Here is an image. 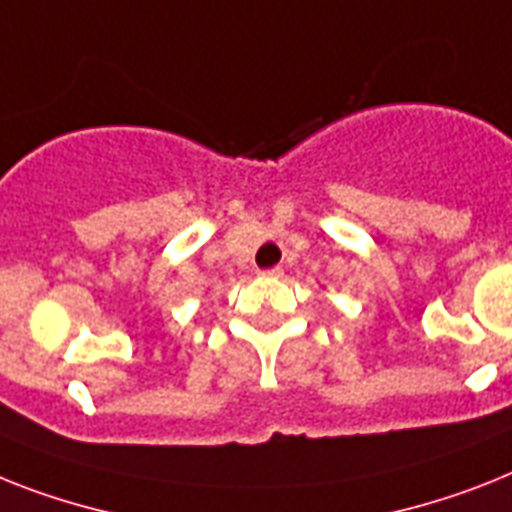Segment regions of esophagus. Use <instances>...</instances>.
<instances>
[{
  "label": "esophagus",
  "mask_w": 512,
  "mask_h": 512,
  "mask_svg": "<svg viewBox=\"0 0 512 512\" xmlns=\"http://www.w3.org/2000/svg\"><path fill=\"white\" fill-rule=\"evenodd\" d=\"M261 274H266V277H282V266H272V269H266Z\"/></svg>",
  "instance_id": "1"
}]
</instances>
